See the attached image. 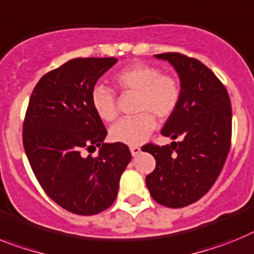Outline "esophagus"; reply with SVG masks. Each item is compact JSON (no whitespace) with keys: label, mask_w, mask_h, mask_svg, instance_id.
Returning a JSON list of instances; mask_svg holds the SVG:
<instances>
[{"label":"esophagus","mask_w":254,"mask_h":254,"mask_svg":"<svg viewBox=\"0 0 254 254\" xmlns=\"http://www.w3.org/2000/svg\"><path fill=\"white\" fill-rule=\"evenodd\" d=\"M130 152H131V154L135 157V156H138V154L142 152V149H140V147H138V145H131V147H130Z\"/></svg>","instance_id":"esophagus-1"}]
</instances>
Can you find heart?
<instances>
[{"instance_id": "1", "label": "heart", "mask_w": 254, "mask_h": 254, "mask_svg": "<svg viewBox=\"0 0 254 254\" xmlns=\"http://www.w3.org/2000/svg\"><path fill=\"white\" fill-rule=\"evenodd\" d=\"M120 90H131L138 94L134 118L123 119L110 129L114 142L136 145L144 142L156 127V116L165 120L173 115L180 101V84L173 75L162 74L157 66L149 64H133L121 69L112 78ZM90 102L96 114L103 121L115 120L118 110L112 90L105 85H94Z\"/></svg>"}]
</instances>
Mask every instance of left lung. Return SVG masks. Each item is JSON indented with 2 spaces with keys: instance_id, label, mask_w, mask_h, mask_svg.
<instances>
[{
  "instance_id": "left-lung-1",
  "label": "left lung",
  "mask_w": 254,
  "mask_h": 254,
  "mask_svg": "<svg viewBox=\"0 0 254 254\" xmlns=\"http://www.w3.org/2000/svg\"><path fill=\"white\" fill-rule=\"evenodd\" d=\"M154 57L179 75L180 101L161 130L179 142L143 147L156 160L145 184L157 203L180 208L203 197L221 173L230 149L231 103L226 88L200 61L176 52Z\"/></svg>"
}]
</instances>
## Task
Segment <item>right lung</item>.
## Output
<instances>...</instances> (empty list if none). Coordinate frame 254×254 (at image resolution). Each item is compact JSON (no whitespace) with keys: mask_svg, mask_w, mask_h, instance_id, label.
I'll use <instances>...</instances> for the list:
<instances>
[{"mask_svg":"<svg viewBox=\"0 0 254 254\" xmlns=\"http://www.w3.org/2000/svg\"><path fill=\"white\" fill-rule=\"evenodd\" d=\"M115 57L72 59L37 83L24 120L23 143L33 173L48 197L76 215H96L116 199L131 160L127 145L105 143L107 130L90 93ZM98 146L96 158L85 156Z\"/></svg>","mask_w":254,"mask_h":254,"instance_id":"1","label":"right lung"}]
</instances>
